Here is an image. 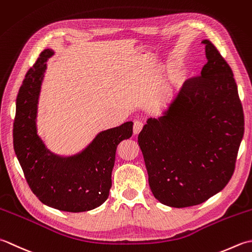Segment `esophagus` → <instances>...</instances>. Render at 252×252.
<instances>
[{"label":"esophagus","instance_id":"esophagus-1","mask_svg":"<svg viewBox=\"0 0 252 252\" xmlns=\"http://www.w3.org/2000/svg\"><path fill=\"white\" fill-rule=\"evenodd\" d=\"M143 127V123L141 121H135L133 122V133L137 135V133H139L142 129Z\"/></svg>","mask_w":252,"mask_h":252}]
</instances>
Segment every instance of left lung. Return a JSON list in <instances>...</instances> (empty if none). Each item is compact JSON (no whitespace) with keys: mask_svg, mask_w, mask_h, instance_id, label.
<instances>
[{"mask_svg":"<svg viewBox=\"0 0 252 252\" xmlns=\"http://www.w3.org/2000/svg\"><path fill=\"white\" fill-rule=\"evenodd\" d=\"M202 43L208 62L201 75L188 79L138 136L153 196L173 208L202 203L226 186L244 136L232 68L211 41Z\"/></svg>","mask_w":252,"mask_h":252,"instance_id":"left-lung-1","label":"left lung"}]
</instances>
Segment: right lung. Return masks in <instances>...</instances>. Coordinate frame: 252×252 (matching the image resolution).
I'll list each match as a JSON object with an SVG mask.
<instances>
[{
  "instance_id": "obj_1",
  "label": "right lung",
  "mask_w": 252,
  "mask_h": 252,
  "mask_svg": "<svg viewBox=\"0 0 252 252\" xmlns=\"http://www.w3.org/2000/svg\"><path fill=\"white\" fill-rule=\"evenodd\" d=\"M47 49L25 76L16 100L13 143L26 181L41 202L66 212H84L99 207L109 197L116 149L132 135V122L102 131L80 153L62 158L50 153L35 132L38 95L47 60Z\"/></svg>"
}]
</instances>
